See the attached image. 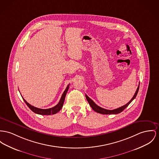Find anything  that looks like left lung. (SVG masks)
<instances>
[{
    "instance_id": "1",
    "label": "left lung",
    "mask_w": 159,
    "mask_h": 159,
    "mask_svg": "<svg viewBox=\"0 0 159 159\" xmlns=\"http://www.w3.org/2000/svg\"><path fill=\"white\" fill-rule=\"evenodd\" d=\"M139 84L138 86V89L136 91V93L133 96V97L132 98V99L127 103V104L124 105V106H122L119 108H117L116 109H114V110H107L105 108H103L102 107H100L99 106H97L96 104L87 95H85V98L88 101V102L89 103L90 106H91V107L92 108V109L95 111L96 112L98 113H100V114H103V115H112V114H118L120 112H122L125 108H126L128 106V105L134 99V98L136 97V96L138 95V91H139Z\"/></svg>"
}]
</instances>
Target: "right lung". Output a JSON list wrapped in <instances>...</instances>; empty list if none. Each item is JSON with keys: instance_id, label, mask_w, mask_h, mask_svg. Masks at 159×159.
Returning a JSON list of instances; mask_svg holds the SVG:
<instances>
[{"instance_id": "right-lung-1", "label": "right lung", "mask_w": 159, "mask_h": 159, "mask_svg": "<svg viewBox=\"0 0 159 159\" xmlns=\"http://www.w3.org/2000/svg\"><path fill=\"white\" fill-rule=\"evenodd\" d=\"M69 88V84L67 85V86L66 89H65V90H64L63 95L61 96V99H60L59 102L58 103V104L56 105L55 107H53L52 108H48V109L39 108L35 107L34 106H31V104H30L28 102H27L26 101V100L25 99H23H23L25 101V102L26 103V104L28 106V107L35 113H37V114H39V115H54V114H56L57 113H58L61 109V108L63 107L64 101V99H65V97H66V93L68 91Z\"/></svg>"}]
</instances>
